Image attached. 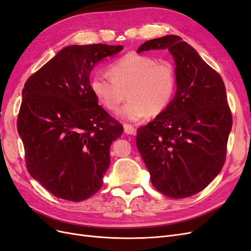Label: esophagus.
Masks as SVG:
<instances>
[{
    "label": "esophagus",
    "mask_w": 251,
    "mask_h": 251,
    "mask_svg": "<svg viewBox=\"0 0 251 251\" xmlns=\"http://www.w3.org/2000/svg\"><path fill=\"white\" fill-rule=\"evenodd\" d=\"M124 129H125V133L127 134V135H135L136 134V128L134 126H132L131 125L125 124L124 125Z\"/></svg>",
    "instance_id": "esophagus-1"
}]
</instances>
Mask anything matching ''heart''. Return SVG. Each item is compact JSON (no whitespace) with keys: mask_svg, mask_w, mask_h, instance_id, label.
<instances>
[{"mask_svg":"<svg viewBox=\"0 0 251 251\" xmlns=\"http://www.w3.org/2000/svg\"><path fill=\"white\" fill-rule=\"evenodd\" d=\"M109 72L111 76L96 74L91 77V91L108 111L116 112L126 90L129 100L119 116L129 122L161 114L175 97L176 73L169 61L158 62L151 56L127 53L112 63Z\"/></svg>","mask_w":251,"mask_h":251,"instance_id":"1","label":"heart"}]
</instances>
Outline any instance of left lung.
Wrapping results in <instances>:
<instances>
[{
    "mask_svg": "<svg viewBox=\"0 0 251 251\" xmlns=\"http://www.w3.org/2000/svg\"><path fill=\"white\" fill-rule=\"evenodd\" d=\"M165 49L176 63V92L165 111L137 129L136 144L152 186L185 198L219 175L232 117L222 77L179 36L151 39L137 53Z\"/></svg>",
    "mask_w": 251,
    "mask_h": 251,
    "instance_id": "left-lung-1",
    "label": "left lung"
}]
</instances>
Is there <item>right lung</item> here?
I'll return each mask as SVG.
<instances>
[{"instance_id":"right-lung-1","label":"right lung","mask_w":251,"mask_h":251,"mask_svg":"<svg viewBox=\"0 0 251 251\" xmlns=\"http://www.w3.org/2000/svg\"><path fill=\"white\" fill-rule=\"evenodd\" d=\"M123 46H70L25 84L17 132L33 178L58 198L82 201L96 194L110 166V146L124 126L100 105L90 73Z\"/></svg>"}]
</instances>
